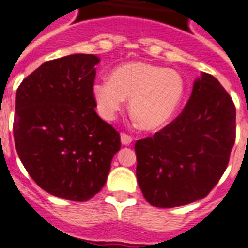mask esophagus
<instances>
[{
    "instance_id": "obj_1",
    "label": "esophagus",
    "mask_w": 248,
    "mask_h": 248,
    "mask_svg": "<svg viewBox=\"0 0 248 248\" xmlns=\"http://www.w3.org/2000/svg\"><path fill=\"white\" fill-rule=\"evenodd\" d=\"M131 142H132V137H131V136L121 133V143L124 144V146H128V144H131Z\"/></svg>"
}]
</instances>
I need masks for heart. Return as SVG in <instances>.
I'll list each match as a JSON object with an SVG mask.
<instances>
[{"mask_svg": "<svg viewBox=\"0 0 248 248\" xmlns=\"http://www.w3.org/2000/svg\"><path fill=\"white\" fill-rule=\"evenodd\" d=\"M93 99L105 119L112 120L129 100V115L144 131L169 124L184 96V80L170 69L143 62H128L113 69L110 80L93 86Z\"/></svg>", "mask_w": 248, "mask_h": 248, "instance_id": "b5f03b06", "label": "heart"}]
</instances>
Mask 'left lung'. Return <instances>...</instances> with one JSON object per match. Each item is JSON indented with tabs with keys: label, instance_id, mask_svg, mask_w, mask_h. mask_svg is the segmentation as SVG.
<instances>
[{
	"label": "left lung",
	"instance_id": "1",
	"mask_svg": "<svg viewBox=\"0 0 248 248\" xmlns=\"http://www.w3.org/2000/svg\"><path fill=\"white\" fill-rule=\"evenodd\" d=\"M235 136L232 100L217 79L202 73L177 119L136 142V175L147 202L175 207L205 198L226 169Z\"/></svg>",
	"mask_w": 248,
	"mask_h": 248
}]
</instances>
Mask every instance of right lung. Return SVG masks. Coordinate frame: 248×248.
<instances>
[{"instance_id":"right-lung-1","label":"right lung","mask_w":248,"mask_h":248,"mask_svg":"<svg viewBox=\"0 0 248 248\" xmlns=\"http://www.w3.org/2000/svg\"><path fill=\"white\" fill-rule=\"evenodd\" d=\"M99 63L93 54L50 60L17 89L16 149L32 179L58 198L85 202L96 195L121 148L119 132L95 111Z\"/></svg>"}]
</instances>
